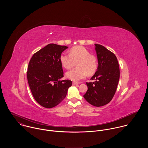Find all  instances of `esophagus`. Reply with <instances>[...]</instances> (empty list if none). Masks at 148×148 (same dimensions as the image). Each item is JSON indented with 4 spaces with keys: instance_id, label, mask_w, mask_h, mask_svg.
Instances as JSON below:
<instances>
[{
    "instance_id": "34e87169",
    "label": "esophagus",
    "mask_w": 148,
    "mask_h": 148,
    "mask_svg": "<svg viewBox=\"0 0 148 148\" xmlns=\"http://www.w3.org/2000/svg\"><path fill=\"white\" fill-rule=\"evenodd\" d=\"M78 82H73V86H76V85H78Z\"/></svg>"
}]
</instances>
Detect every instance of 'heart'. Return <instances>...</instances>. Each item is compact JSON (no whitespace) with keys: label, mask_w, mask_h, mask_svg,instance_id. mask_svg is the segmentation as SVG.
Masks as SVG:
<instances>
[{"label":"heart","mask_w":148,"mask_h":148,"mask_svg":"<svg viewBox=\"0 0 148 148\" xmlns=\"http://www.w3.org/2000/svg\"><path fill=\"white\" fill-rule=\"evenodd\" d=\"M61 65L67 69H71L75 61H77V69L67 71L66 77L73 81H79L85 78L87 74H94L97 70L96 58L91 55L90 51L84 47L75 46L71 49L70 53L63 52L60 57Z\"/></svg>","instance_id":"1"}]
</instances>
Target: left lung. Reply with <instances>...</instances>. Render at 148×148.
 Returning a JSON list of instances; mask_svg holds the SVG:
<instances>
[{
  "label": "left lung",
  "mask_w": 148,
  "mask_h": 148,
  "mask_svg": "<svg viewBox=\"0 0 148 148\" xmlns=\"http://www.w3.org/2000/svg\"><path fill=\"white\" fill-rule=\"evenodd\" d=\"M98 66L91 79L87 82L88 90L84 95L86 100L95 107L108 103L116 90L119 79V68L115 55L102 45L95 44Z\"/></svg>",
  "instance_id": "obj_1"
}]
</instances>
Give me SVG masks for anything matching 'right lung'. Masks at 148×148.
<instances>
[{"mask_svg": "<svg viewBox=\"0 0 148 148\" xmlns=\"http://www.w3.org/2000/svg\"><path fill=\"white\" fill-rule=\"evenodd\" d=\"M68 47L49 44L32 56L27 77L35 100L42 107L51 108L64 99L72 81L64 77L60 57Z\"/></svg>", "mask_w": 148, "mask_h": 148, "instance_id": "right-lung-1", "label": "right lung"}]
</instances>
